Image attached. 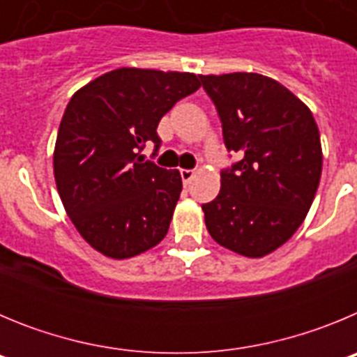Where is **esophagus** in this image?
Listing matches in <instances>:
<instances>
[{"instance_id": "1", "label": "esophagus", "mask_w": 357, "mask_h": 357, "mask_svg": "<svg viewBox=\"0 0 357 357\" xmlns=\"http://www.w3.org/2000/svg\"><path fill=\"white\" fill-rule=\"evenodd\" d=\"M181 176H182V182L188 185L189 182H191V178L195 176V172L193 169H181Z\"/></svg>"}]
</instances>
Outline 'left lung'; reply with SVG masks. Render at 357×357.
<instances>
[{
    "instance_id": "obj_1",
    "label": "left lung",
    "mask_w": 357,
    "mask_h": 357,
    "mask_svg": "<svg viewBox=\"0 0 357 357\" xmlns=\"http://www.w3.org/2000/svg\"><path fill=\"white\" fill-rule=\"evenodd\" d=\"M216 105L223 141L241 159L222 172V189L202 209L214 241L263 257L302 225L321 175L320 132L291 91L257 73L200 75Z\"/></svg>"
}]
</instances>
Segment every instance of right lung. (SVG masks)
Segmentation results:
<instances>
[{"label":"right lung","mask_w":357,"mask_h":357,"mask_svg":"<svg viewBox=\"0 0 357 357\" xmlns=\"http://www.w3.org/2000/svg\"><path fill=\"white\" fill-rule=\"evenodd\" d=\"M198 87L193 73L119 68L73 94L53 173L66 213L94 250L128 259L168 234L181 173L143 162L139 151L148 141L157 151L160 118Z\"/></svg>","instance_id":"right-lung-1"}]
</instances>
